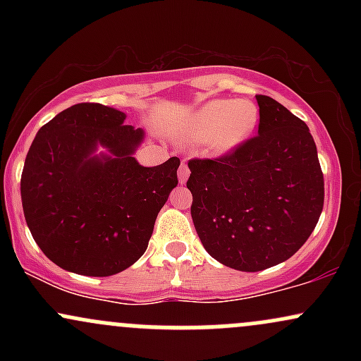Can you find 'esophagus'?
Returning <instances> with one entry per match:
<instances>
[{
	"mask_svg": "<svg viewBox=\"0 0 361 361\" xmlns=\"http://www.w3.org/2000/svg\"><path fill=\"white\" fill-rule=\"evenodd\" d=\"M190 176V169L186 166V163H181L180 169H178V178H180V183H185Z\"/></svg>",
	"mask_w": 361,
	"mask_h": 361,
	"instance_id": "34e87169",
	"label": "esophagus"
}]
</instances>
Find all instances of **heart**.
I'll list each match as a JSON object with an SVG mask.
<instances>
[{
  "instance_id": "obj_1",
  "label": "heart",
  "mask_w": 361,
  "mask_h": 361,
  "mask_svg": "<svg viewBox=\"0 0 361 361\" xmlns=\"http://www.w3.org/2000/svg\"><path fill=\"white\" fill-rule=\"evenodd\" d=\"M258 117V109L250 100H214L195 114L190 135L209 139L214 152H227L251 134Z\"/></svg>"
}]
</instances>
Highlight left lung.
<instances>
[{"label":"left lung","instance_id":"obj_1","mask_svg":"<svg viewBox=\"0 0 361 361\" xmlns=\"http://www.w3.org/2000/svg\"><path fill=\"white\" fill-rule=\"evenodd\" d=\"M256 100L258 134L219 157L190 159L186 181L207 252L239 271H261L295 255L324 205L309 127L273 98Z\"/></svg>","mask_w":361,"mask_h":361}]
</instances>
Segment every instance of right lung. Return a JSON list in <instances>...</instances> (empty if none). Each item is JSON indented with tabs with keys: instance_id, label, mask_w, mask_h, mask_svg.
<instances>
[{
	"instance_id": "right-lung-1",
	"label": "right lung",
	"mask_w": 361,
	"mask_h": 361,
	"mask_svg": "<svg viewBox=\"0 0 361 361\" xmlns=\"http://www.w3.org/2000/svg\"><path fill=\"white\" fill-rule=\"evenodd\" d=\"M126 114L78 103L40 127L20 181L25 221L49 259L86 276H110L147 250L159 210L178 185L180 159L144 168V137ZM98 143L111 157H91Z\"/></svg>"
}]
</instances>
